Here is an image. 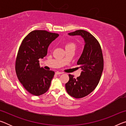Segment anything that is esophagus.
I'll return each instance as SVG.
<instances>
[{
	"label": "esophagus",
	"instance_id": "1",
	"mask_svg": "<svg viewBox=\"0 0 126 126\" xmlns=\"http://www.w3.org/2000/svg\"><path fill=\"white\" fill-rule=\"evenodd\" d=\"M62 73H63L62 72H58V71H57V72H55V74H58V75H59V74H62Z\"/></svg>",
	"mask_w": 126,
	"mask_h": 126
}]
</instances>
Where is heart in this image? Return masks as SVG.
<instances>
[{
	"label": "heart",
	"instance_id": "b5f03b06",
	"mask_svg": "<svg viewBox=\"0 0 126 126\" xmlns=\"http://www.w3.org/2000/svg\"><path fill=\"white\" fill-rule=\"evenodd\" d=\"M76 48V44L73 42H69L67 43L65 45V49L66 48Z\"/></svg>",
	"mask_w": 126,
	"mask_h": 126
}]
</instances>
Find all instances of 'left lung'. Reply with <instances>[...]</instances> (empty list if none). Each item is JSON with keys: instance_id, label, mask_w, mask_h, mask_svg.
Segmentation results:
<instances>
[{"instance_id": "obj_1", "label": "left lung", "mask_w": 126, "mask_h": 126, "mask_svg": "<svg viewBox=\"0 0 126 126\" xmlns=\"http://www.w3.org/2000/svg\"><path fill=\"white\" fill-rule=\"evenodd\" d=\"M69 35H80L84 40L82 54L77 62L82 71L77 78L69 74L65 84L67 93L76 98H81L90 94L97 86L103 70V57L101 46L93 35L84 30L68 33Z\"/></svg>"}]
</instances>
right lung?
<instances>
[{
    "instance_id": "add662e5",
    "label": "right lung",
    "mask_w": 126,
    "mask_h": 126,
    "mask_svg": "<svg viewBox=\"0 0 126 126\" xmlns=\"http://www.w3.org/2000/svg\"><path fill=\"white\" fill-rule=\"evenodd\" d=\"M58 34L35 30L23 40L16 61V72L19 82L31 94L42 95L50 86L54 72L45 70L39 65V59L47 54L49 44Z\"/></svg>"
}]
</instances>
